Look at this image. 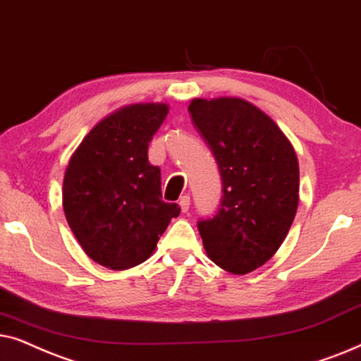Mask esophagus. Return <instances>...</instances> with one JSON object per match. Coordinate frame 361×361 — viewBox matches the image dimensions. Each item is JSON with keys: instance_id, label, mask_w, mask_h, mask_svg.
<instances>
[{"instance_id": "1", "label": "esophagus", "mask_w": 361, "mask_h": 361, "mask_svg": "<svg viewBox=\"0 0 361 361\" xmlns=\"http://www.w3.org/2000/svg\"><path fill=\"white\" fill-rule=\"evenodd\" d=\"M190 203H191V200H190V196L188 195H185V196H181L180 198V208H181V211H183V213H186V211L190 209Z\"/></svg>"}]
</instances>
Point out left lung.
<instances>
[{"label":"left lung","mask_w":361,"mask_h":361,"mask_svg":"<svg viewBox=\"0 0 361 361\" xmlns=\"http://www.w3.org/2000/svg\"><path fill=\"white\" fill-rule=\"evenodd\" d=\"M195 127L218 161L223 198L213 218L198 221L216 266L247 274L271 259L299 204V161L274 120L236 97L195 99Z\"/></svg>","instance_id":"obj_1"}]
</instances>
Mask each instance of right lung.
<instances>
[{
	"instance_id": "add662e5",
	"label": "right lung",
	"mask_w": 361,
	"mask_h": 361,
	"mask_svg": "<svg viewBox=\"0 0 361 361\" xmlns=\"http://www.w3.org/2000/svg\"><path fill=\"white\" fill-rule=\"evenodd\" d=\"M165 104H135L95 125L71 157L62 185L66 219L84 252L100 266L123 271L147 261L171 218L161 201V171L148 161V143Z\"/></svg>"
}]
</instances>
